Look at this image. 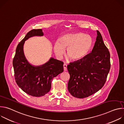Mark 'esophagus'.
<instances>
[{
    "mask_svg": "<svg viewBox=\"0 0 124 124\" xmlns=\"http://www.w3.org/2000/svg\"><path fill=\"white\" fill-rule=\"evenodd\" d=\"M67 66L66 64H64L63 65V67H64V70H67Z\"/></svg>",
    "mask_w": 124,
    "mask_h": 124,
    "instance_id": "1",
    "label": "esophagus"
}]
</instances>
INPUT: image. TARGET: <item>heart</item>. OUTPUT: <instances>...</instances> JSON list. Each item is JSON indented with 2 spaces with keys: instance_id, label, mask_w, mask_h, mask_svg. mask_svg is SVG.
<instances>
[{
  "instance_id": "b5f03b06",
  "label": "heart",
  "mask_w": 124,
  "mask_h": 124,
  "mask_svg": "<svg viewBox=\"0 0 124 124\" xmlns=\"http://www.w3.org/2000/svg\"><path fill=\"white\" fill-rule=\"evenodd\" d=\"M93 38L81 32L68 33L54 44V51L58 57H62L67 48L66 56L70 60L77 61L84 58L93 46Z\"/></svg>"
}]
</instances>
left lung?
<instances>
[{"mask_svg":"<svg viewBox=\"0 0 124 124\" xmlns=\"http://www.w3.org/2000/svg\"><path fill=\"white\" fill-rule=\"evenodd\" d=\"M92 52L82 59L70 63L67 69L70 76L69 92L82 99L89 97L103 86L110 69V53L104 45L100 32Z\"/></svg>","mask_w":124,"mask_h":124,"instance_id":"8db88e82","label":"left lung"}]
</instances>
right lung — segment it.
<instances>
[{
	"label": "right lung",
	"mask_w": 124,
	"mask_h": 124,
	"mask_svg": "<svg viewBox=\"0 0 124 124\" xmlns=\"http://www.w3.org/2000/svg\"><path fill=\"white\" fill-rule=\"evenodd\" d=\"M42 29L28 32L17 45L13 61L16 82L22 90L33 97H41L50 90L52 80L62 73L63 62L51 57L45 64L33 66L27 60L23 51L25 41L33 36H42Z\"/></svg>",
	"instance_id": "right-lung-1"
}]
</instances>
